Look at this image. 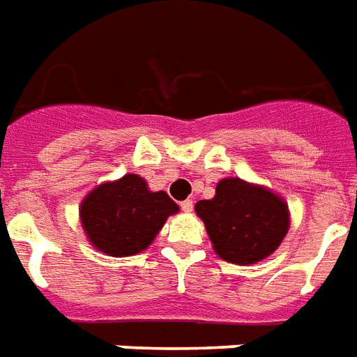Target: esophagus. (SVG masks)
Returning a JSON list of instances; mask_svg holds the SVG:
<instances>
[{
  "instance_id": "34e87169",
  "label": "esophagus",
  "mask_w": 357,
  "mask_h": 357,
  "mask_svg": "<svg viewBox=\"0 0 357 357\" xmlns=\"http://www.w3.org/2000/svg\"><path fill=\"white\" fill-rule=\"evenodd\" d=\"M181 209L188 213V211H192V209H194V202H192V199H184V202H181Z\"/></svg>"
}]
</instances>
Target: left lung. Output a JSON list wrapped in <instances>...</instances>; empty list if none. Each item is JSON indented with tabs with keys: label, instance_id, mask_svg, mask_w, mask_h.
<instances>
[{
	"label": "left lung",
	"instance_id": "obj_1",
	"mask_svg": "<svg viewBox=\"0 0 357 357\" xmlns=\"http://www.w3.org/2000/svg\"><path fill=\"white\" fill-rule=\"evenodd\" d=\"M215 252L231 264L248 265L273 254L288 232V207L273 192L240 178H223L215 198L196 204Z\"/></svg>",
	"mask_w": 357,
	"mask_h": 357
}]
</instances>
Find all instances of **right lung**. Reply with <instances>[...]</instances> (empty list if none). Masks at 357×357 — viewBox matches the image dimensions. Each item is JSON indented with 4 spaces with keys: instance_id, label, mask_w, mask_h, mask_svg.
Returning a JSON list of instances; mask_svg holds the SVG:
<instances>
[{
    "instance_id": "1",
    "label": "right lung",
    "mask_w": 357,
    "mask_h": 357,
    "mask_svg": "<svg viewBox=\"0 0 357 357\" xmlns=\"http://www.w3.org/2000/svg\"><path fill=\"white\" fill-rule=\"evenodd\" d=\"M178 206L165 192H150L138 174L92 190L80 206V221L88 238L109 255H134L150 246L169 215Z\"/></svg>"
}]
</instances>
